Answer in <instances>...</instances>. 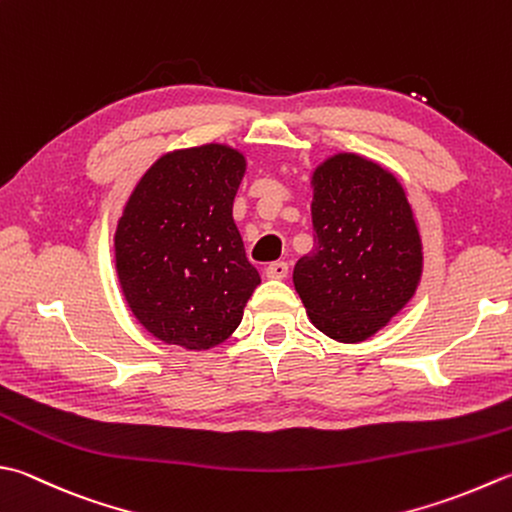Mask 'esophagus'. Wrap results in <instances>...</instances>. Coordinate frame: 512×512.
<instances>
[{"instance_id": "esophagus-1", "label": "esophagus", "mask_w": 512, "mask_h": 512, "mask_svg": "<svg viewBox=\"0 0 512 512\" xmlns=\"http://www.w3.org/2000/svg\"><path fill=\"white\" fill-rule=\"evenodd\" d=\"M288 275V264L286 262H275L266 268L268 279H284Z\"/></svg>"}]
</instances>
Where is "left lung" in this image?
Segmentation results:
<instances>
[{
  "instance_id": "left-lung-1",
  "label": "left lung",
  "mask_w": 512,
  "mask_h": 512,
  "mask_svg": "<svg viewBox=\"0 0 512 512\" xmlns=\"http://www.w3.org/2000/svg\"><path fill=\"white\" fill-rule=\"evenodd\" d=\"M315 246L293 270L310 322L357 344L402 310L422 279V237L399 179L357 153L324 159L310 177Z\"/></svg>"
}]
</instances>
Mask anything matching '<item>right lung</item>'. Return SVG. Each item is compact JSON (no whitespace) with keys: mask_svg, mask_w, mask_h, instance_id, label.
Here are the masks:
<instances>
[{"mask_svg":"<svg viewBox=\"0 0 512 512\" xmlns=\"http://www.w3.org/2000/svg\"><path fill=\"white\" fill-rule=\"evenodd\" d=\"M244 173L237 148H179L130 193L115 230L117 279L130 313L159 342L208 350L242 324L262 284L233 219Z\"/></svg>","mask_w":512,"mask_h":512,"instance_id":"right-lung-1","label":"right lung"}]
</instances>
